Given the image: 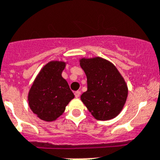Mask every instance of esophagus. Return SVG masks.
Instances as JSON below:
<instances>
[{
    "label": "esophagus",
    "mask_w": 160,
    "mask_h": 160,
    "mask_svg": "<svg viewBox=\"0 0 160 160\" xmlns=\"http://www.w3.org/2000/svg\"><path fill=\"white\" fill-rule=\"evenodd\" d=\"M74 95H75V97L78 98L79 96H80V95H81V92H80V91H77V92H74Z\"/></svg>",
    "instance_id": "obj_1"
}]
</instances>
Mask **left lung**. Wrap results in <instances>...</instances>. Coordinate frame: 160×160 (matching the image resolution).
Masks as SVG:
<instances>
[{"instance_id":"obj_1","label":"left lung","mask_w":160,"mask_h":160,"mask_svg":"<svg viewBox=\"0 0 160 160\" xmlns=\"http://www.w3.org/2000/svg\"><path fill=\"white\" fill-rule=\"evenodd\" d=\"M80 65L88 79V91L81 96L82 101L96 119L116 117L128 96V87L118 69L100 57L82 59Z\"/></svg>"}]
</instances>
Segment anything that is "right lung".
Here are the masks:
<instances>
[{
  "label": "right lung",
  "mask_w": 160,
  "mask_h": 160,
  "mask_svg": "<svg viewBox=\"0 0 160 160\" xmlns=\"http://www.w3.org/2000/svg\"><path fill=\"white\" fill-rule=\"evenodd\" d=\"M65 64L51 61L43 67L28 93L32 111L45 121H53L61 115L74 95L61 73Z\"/></svg>",
  "instance_id": "1"
}]
</instances>
